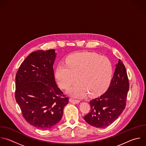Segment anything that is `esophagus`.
<instances>
[{
    "instance_id": "esophagus-1",
    "label": "esophagus",
    "mask_w": 146,
    "mask_h": 146,
    "mask_svg": "<svg viewBox=\"0 0 146 146\" xmlns=\"http://www.w3.org/2000/svg\"><path fill=\"white\" fill-rule=\"evenodd\" d=\"M69 102L70 103H74V104H78L80 103V101L78 100H75V99H69Z\"/></svg>"
}]
</instances>
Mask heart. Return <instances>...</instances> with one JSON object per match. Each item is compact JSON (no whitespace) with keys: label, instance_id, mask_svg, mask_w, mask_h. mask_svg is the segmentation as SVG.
<instances>
[{"label":"heart","instance_id":"obj_1","mask_svg":"<svg viewBox=\"0 0 146 146\" xmlns=\"http://www.w3.org/2000/svg\"><path fill=\"white\" fill-rule=\"evenodd\" d=\"M66 64H60L55 77L62 89L68 88L67 93L76 98H82L88 93L90 97L99 96L108 87L112 75V65L108 58L96 53L81 52L69 55Z\"/></svg>","mask_w":146,"mask_h":146}]
</instances>
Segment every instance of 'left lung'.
Here are the masks:
<instances>
[{
  "instance_id": "left-lung-1",
  "label": "left lung",
  "mask_w": 146,
  "mask_h": 146,
  "mask_svg": "<svg viewBox=\"0 0 146 146\" xmlns=\"http://www.w3.org/2000/svg\"><path fill=\"white\" fill-rule=\"evenodd\" d=\"M108 90L102 96L90 101V112L84 116L89 125L106 128L121 115L126 106L129 82L125 68L119 60Z\"/></svg>"
}]
</instances>
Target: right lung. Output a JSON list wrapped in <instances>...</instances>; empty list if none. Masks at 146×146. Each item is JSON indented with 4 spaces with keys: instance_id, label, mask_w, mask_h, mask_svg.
I'll return each mask as SVG.
<instances>
[{
    "instance_id": "add662e5",
    "label": "right lung",
    "mask_w": 146,
    "mask_h": 146,
    "mask_svg": "<svg viewBox=\"0 0 146 146\" xmlns=\"http://www.w3.org/2000/svg\"><path fill=\"white\" fill-rule=\"evenodd\" d=\"M55 50L31 53L22 63L15 77V99L25 120L42 130L52 128L61 120L68 98L56 82Z\"/></svg>"
}]
</instances>
